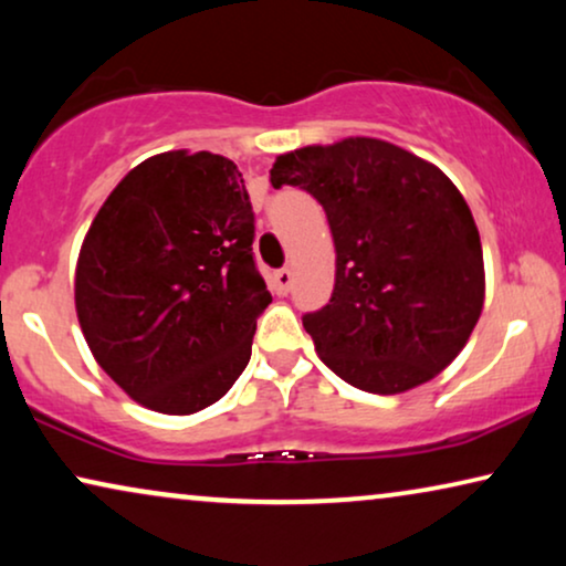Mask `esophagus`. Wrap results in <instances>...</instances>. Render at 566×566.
<instances>
[{
	"label": "esophagus",
	"instance_id": "34e87169",
	"mask_svg": "<svg viewBox=\"0 0 566 566\" xmlns=\"http://www.w3.org/2000/svg\"><path fill=\"white\" fill-rule=\"evenodd\" d=\"M273 281H275V291L283 293V296H285V293H289L291 285H293V273L289 268H281V270H275Z\"/></svg>",
	"mask_w": 566,
	"mask_h": 566
}]
</instances>
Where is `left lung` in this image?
Here are the masks:
<instances>
[{"instance_id":"8db88e82","label":"left lung","mask_w":566,"mask_h":566,"mask_svg":"<svg viewBox=\"0 0 566 566\" xmlns=\"http://www.w3.org/2000/svg\"><path fill=\"white\" fill-rule=\"evenodd\" d=\"M270 182L319 200L335 239V291L304 314L324 366L370 394L438 376L484 304L482 242L459 188L430 161L363 136L283 154Z\"/></svg>"}]
</instances>
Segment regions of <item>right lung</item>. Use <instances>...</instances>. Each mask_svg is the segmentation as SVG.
<instances>
[{
  "instance_id": "add662e5",
  "label": "right lung",
  "mask_w": 566,
  "mask_h": 566,
  "mask_svg": "<svg viewBox=\"0 0 566 566\" xmlns=\"http://www.w3.org/2000/svg\"><path fill=\"white\" fill-rule=\"evenodd\" d=\"M252 242L250 192L219 154H157L107 196L76 262V316L138 405L192 415L242 376L273 301Z\"/></svg>"
}]
</instances>
